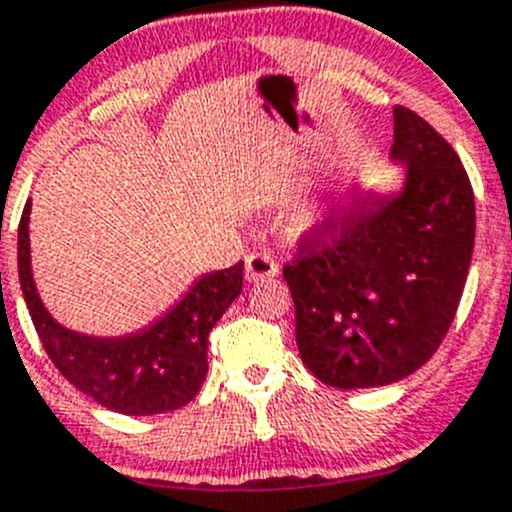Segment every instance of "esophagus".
I'll use <instances>...</instances> for the list:
<instances>
[{"label":"esophagus","instance_id":"esophagus-1","mask_svg":"<svg viewBox=\"0 0 512 512\" xmlns=\"http://www.w3.org/2000/svg\"><path fill=\"white\" fill-rule=\"evenodd\" d=\"M280 272V265L272 260L267 252H252L245 257V278L247 283H262V280L275 278Z\"/></svg>","mask_w":512,"mask_h":512}]
</instances>
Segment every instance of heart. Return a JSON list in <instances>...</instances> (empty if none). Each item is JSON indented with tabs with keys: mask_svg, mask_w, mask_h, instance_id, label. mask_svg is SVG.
Here are the masks:
<instances>
[{
	"mask_svg": "<svg viewBox=\"0 0 512 512\" xmlns=\"http://www.w3.org/2000/svg\"><path fill=\"white\" fill-rule=\"evenodd\" d=\"M328 219H331V212L326 207H308L300 214V229L303 232H321V229H326Z\"/></svg>",
	"mask_w": 512,
	"mask_h": 512,
	"instance_id": "obj_1",
	"label": "heart"
}]
</instances>
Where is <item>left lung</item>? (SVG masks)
Returning a JSON list of instances; mask_svg holds the SVG:
<instances>
[{"instance_id":"left-lung-1","label":"left lung","mask_w":512,"mask_h":512,"mask_svg":"<svg viewBox=\"0 0 512 512\" xmlns=\"http://www.w3.org/2000/svg\"><path fill=\"white\" fill-rule=\"evenodd\" d=\"M399 191H369L310 232L283 275L305 369L333 389H371L424 366L455 321L475 245V197L455 148L394 108Z\"/></svg>"}]
</instances>
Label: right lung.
Listing matches in <instances>:
<instances>
[{"instance_id": "1", "label": "right lung", "mask_w": 512, "mask_h": 512, "mask_svg": "<svg viewBox=\"0 0 512 512\" xmlns=\"http://www.w3.org/2000/svg\"><path fill=\"white\" fill-rule=\"evenodd\" d=\"M32 202L17 229V265L22 295L47 356L65 379L128 417H151L181 409L207 376L209 331L242 293L245 262L197 278L171 310L128 336H88L57 323L37 293L30 255Z\"/></svg>"}]
</instances>
